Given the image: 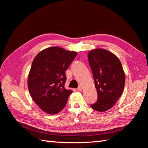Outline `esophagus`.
I'll use <instances>...</instances> for the list:
<instances>
[{
	"label": "esophagus",
	"mask_w": 148,
	"mask_h": 148,
	"mask_svg": "<svg viewBox=\"0 0 148 148\" xmlns=\"http://www.w3.org/2000/svg\"><path fill=\"white\" fill-rule=\"evenodd\" d=\"M82 89H83V87H82V86H79L78 87H77V90L79 91H82Z\"/></svg>",
	"instance_id": "esophagus-1"
}]
</instances>
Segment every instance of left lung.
<instances>
[{
	"mask_svg": "<svg viewBox=\"0 0 148 148\" xmlns=\"http://www.w3.org/2000/svg\"><path fill=\"white\" fill-rule=\"evenodd\" d=\"M88 61L98 94L97 101L91 107L106 112L114 106L123 91L125 75L121 61L114 53L101 48L90 51Z\"/></svg>",
	"mask_w": 148,
	"mask_h": 148,
	"instance_id": "8db88e82",
	"label": "left lung"
}]
</instances>
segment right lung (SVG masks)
Instances as JSON below:
<instances>
[{
	"instance_id": "add662e5",
	"label": "right lung",
	"mask_w": 148,
	"mask_h": 148,
	"mask_svg": "<svg viewBox=\"0 0 148 148\" xmlns=\"http://www.w3.org/2000/svg\"><path fill=\"white\" fill-rule=\"evenodd\" d=\"M77 52L56 46L44 49L32 61L28 76V89L32 99L42 111L56 114L66 106L72 91L64 88L65 71Z\"/></svg>"
}]
</instances>
